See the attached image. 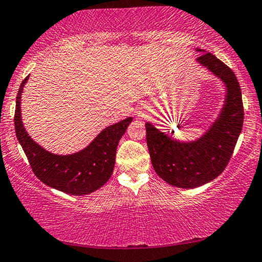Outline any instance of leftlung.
Returning a JSON list of instances; mask_svg holds the SVG:
<instances>
[{"label":"left lung","instance_id":"1","mask_svg":"<svg viewBox=\"0 0 262 262\" xmlns=\"http://www.w3.org/2000/svg\"><path fill=\"white\" fill-rule=\"evenodd\" d=\"M202 53L196 59L217 77L226 94L222 108L203 134L194 140H179L146 122V140L157 174L169 185L194 189L217 178L230 160L243 124L242 94L234 72L213 54Z\"/></svg>","mask_w":262,"mask_h":262}]
</instances>
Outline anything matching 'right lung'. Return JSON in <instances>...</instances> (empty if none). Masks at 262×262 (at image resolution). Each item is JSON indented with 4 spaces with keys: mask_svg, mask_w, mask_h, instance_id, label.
I'll return each instance as SVG.
<instances>
[{
    "mask_svg": "<svg viewBox=\"0 0 262 262\" xmlns=\"http://www.w3.org/2000/svg\"><path fill=\"white\" fill-rule=\"evenodd\" d=\"M29 76L21 83L16 97L15 133L34 174L43 184L64 193L83 196L108 182L115 166L120 139L133 117L105 127L86 147L71 154H56L36 143L26 130L21 116V96Z\"/></svg>",
    "mask_w": 262,
    "mask_h": 262,
    "instance_id": "right-lung-1",
    "label": "right lung"
}]
</instances>
